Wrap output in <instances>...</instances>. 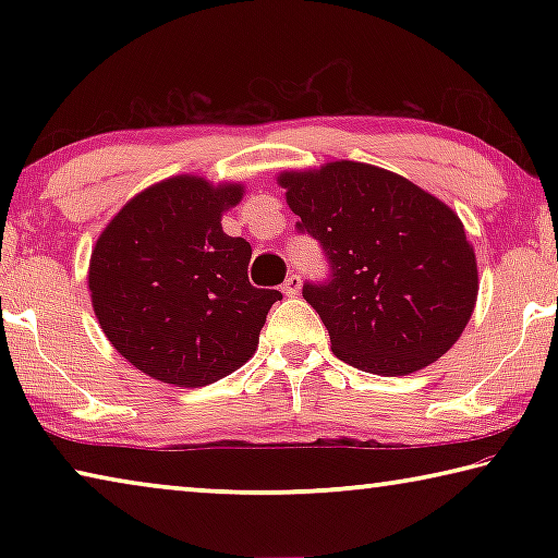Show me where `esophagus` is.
<instances>
[{"mask_svg":"<svg viewBox=\"0 0 558 558\" xmlns=\"http://www.w3.org/2000/svg\"><path fill=\"white\" fill-rule=\"evenodd\" d=\"M282 292H286V295H298L300 292V276H295V272H292V276H288L286 278V282H282Z\"/></svg>","mask_w":558,"mask_h":558,"instance_id":"34e87169","label":"esophagus"}]
</instances>
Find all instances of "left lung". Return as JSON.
Returning <instances> with one entry per match:
<instances>
[{"label":"left lung","mask_w":558,"mask_h":558,"mask_svg":"<svg viewBox=\"0 0 558 558\" xmlns=\"http://www.w3.org/2000/svg\"><path fill=\"white\" fill-rule=\"evenodd\" d=\"M329 276L302 286L335 356L405 376L458 342L477 300L475 251L450 206L401 174L329 162L278 177Z\"/></svg>","instance_id":"left-lung-1"}]
</instances>
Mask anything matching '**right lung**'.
Returning <instances> with one entry per match:
<instances>
[{"label": "right lung", "mask_w": 558, "mask_h": 558, "mask_svg": "<svg viewBox=\"0 0 558 558\" xmlns=\"http://www.w3.org/2000/svg\"><path fill=\"white\" fill-rule=\"evenodd\" d=\"M241 184L172 177L122 206L90 256L100 329L140 372L196 389L243 366L282 295L248 282L251 243L221 229Z\"/></svg>", "instance_id": "obj_1"}]
</instances>
